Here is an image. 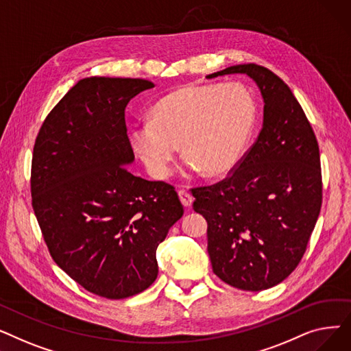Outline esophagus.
Here are the masks:
<instances>
[{"instance_id":"esophagus-1","label":"esophagus","mask_w":351,"mask_h":351,"mask_svg":"<svg viewBox=\"0 0 351 351\" xmlns=\"http://www.w3.org/2000/svg\"><path fill=\"white\" fill-rule=\"evenodd\" d=\"M178 193H179V199L182 202V205L185 208H189L192 205V202H193L192 195L186 189H180Z\"/></svg>"}]
</instances>
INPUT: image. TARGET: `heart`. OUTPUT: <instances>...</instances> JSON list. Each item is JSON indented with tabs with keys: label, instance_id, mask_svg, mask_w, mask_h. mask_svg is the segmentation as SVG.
<instances>
[{
	"label": "heart",
	"instance_id": "b5f03b06",
	"mask_svg": "<svg viewBox=\"0 0 351 351\" xmlns=\"http://www.w3.org/2000/svg\"><path fill=\"white\" fill-rule=\"evenodd\" d=\"M254 115L253 97L241 84L185 85L154 105L151 121L131 128V142L154 178L169 175L178 143L189 169L216 176L237 160Z\"/></svg>",
	"mask_w": 351,
	"mask_h": 351
}]
</instances>
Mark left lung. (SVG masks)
Returning a JSON list of instances; mask_svg holds the SVG:
<instances>
[{"label":"left lung","mask_w":351,"mask_h":351,"mask_svg":"<svg viewBox=\"0 0 351 351\" xmlns=\"http://www.w3.org/2000/svg\"><path fill=\"white\" fill-rule=\"evenodd\" d=\"M246 73L265 101L263 128L232 173L193 188V209L208 222L213 273L261 291L283 282L306 252L322 208L319 143L290 88L270 69L243 64L210 73Z\"/></svg>","instance_id":"left-lung-1"}]
</instances>
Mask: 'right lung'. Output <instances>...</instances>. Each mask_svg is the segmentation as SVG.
I'll list each match as a JSON object with an SVG mask.
<instances>
[{"mask_svg": "<svg viewBox=\"0 0 351 351\" xmlns=\"http://www.w3.org/2000/svg\"><path fill=\"white\" fill-rule=\"evenodd\" d=\"M155 84L84 78L53 106L35 139L32 209L57 263L85 290L125 299L158 276L156 249L183 206L175 188L132 175L125 108Z\"/></svg>", "mask_w": 351, "mask_h": 351, "instance_id": "right-lung-1", "label": "right lung"}]
</instances>
